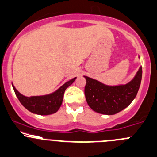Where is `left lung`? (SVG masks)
Listing matches in <instances>:
<instances>
[{
    "label": "left lung",
    "instance_id": "8db88e82",
    "mask_svg": "<svg viewBox=\"0 0 157 157\" xmlns=\"http://www.w3.org/2000/svg\"><path fill=\"white\" fill-rule=\"evenodd\" d=\"M142 67L133 79L126 85L109 86L84 76L86 79L85 95L88 105L101 114L114 115L128 106L136 96L142 79Z\"/></svg>",
    "mask_w": 157,
    "mask_h": 157
}]
</instances>
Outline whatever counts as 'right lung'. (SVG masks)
<instances>
[{
    "instance_id": "add662e5",
    "label": "right lung",
    "mask_w": 157,
    "mask_h": 157,
    "mask_svg": "<svg viewBox=\"0 0 157 157\" xmlns=\"http://www.w3.org/2000/svg\"><path fill=\"white\" fill-rule=\"evenodd\" d=\"M75 78L76 77L65 82L63 86H61L53 93L50 95H41V96L26 97L21 95L13 85L12 86L20 102L28 111L35 114L46 116V115L53 114L59 109L62 103L65 89L74 82Z\"/></svg>"
}]
</instances>
